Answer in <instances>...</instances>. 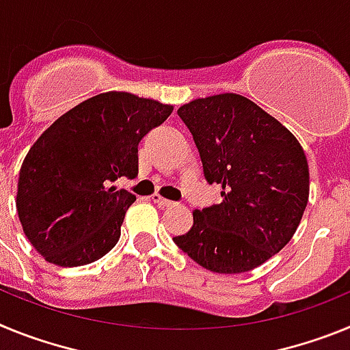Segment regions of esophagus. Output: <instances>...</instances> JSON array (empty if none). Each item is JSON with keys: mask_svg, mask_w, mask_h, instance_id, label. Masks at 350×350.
Masks as SVG:
<instances>
[{"mask_svg": "<svg viewBox=\"0 0 350 350\" xmlns=\"http://www.w3.org/2000/svg\"><path fill=\"white\" fill-rule=\"evenodd\" d=\"M152 202L156 203L157 206H159V208H168V206H173L175 205V203L172 202V200H166V198H163L161 196V194H152Z\"/></svg>", "mask_w": 350, "mask_h": 350, "instance_id": "1", "label": "esophagus"}]
</instances>
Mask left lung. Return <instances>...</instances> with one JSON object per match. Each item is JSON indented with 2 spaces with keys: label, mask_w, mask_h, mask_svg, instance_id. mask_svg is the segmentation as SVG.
Here are the masks:
<instances>
[{
  "label": "left lung",
  "mask_w": 350,
  "mask_h": 350,
  "mask_svg": "<svg viewBox=\"0 0 350 350\" xmlns=\"http://www.w3.org/2000/svg\"><path fill=\"white\" fill-rule=\"evenodd\" d=\"M193 135L208 184L222 203L194 210L193 228L173 238L200 267L243 273L287 245L308 203V163L279 120L245 96L200 98L177 110Z\"/></svg>",
  "instance_id": "8db88e82"
}]
</instances>
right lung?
<instances>
[{
    "label": "right lung",
    "instance_id": "obj_1",
    "mask_svg": "<svg viewBox=\"0 0 350 350\" xmlns=\"http://www.w3.org/2000/svg\"><path fill=\"white\" fill-rule=\"evenodd\" d=\"M172 105L110 91L68 110L33 144L21 166L17 213L45 261L82 267L119 242L137 196L113 182L138 175V144Z\"/></svg>",
    "mask_w": 350,
    "mask_h": 350
}]
</instances>
